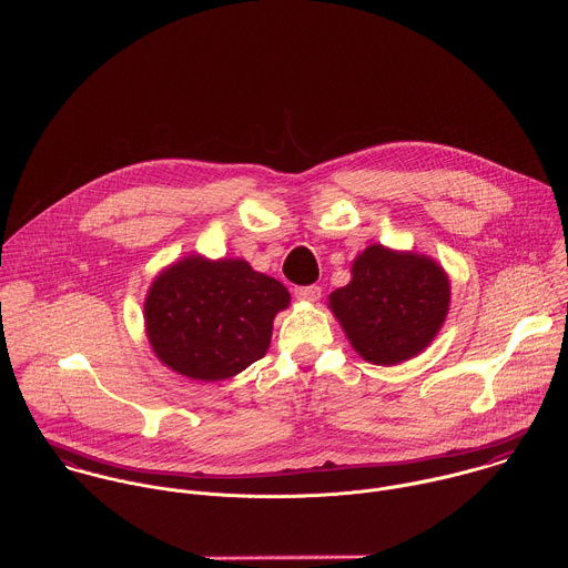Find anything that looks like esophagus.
Returning <instances> with one entry per match:
<instances>
[{"label":"esophagus","mask_w":568,"mask_h":568,"mask_svg":"<svg viewBox=\"0 0 568 568\" xmlns=\"http://www.w3.org/2000/svg\"><path fill=\"white\" fill-rule=\"evenodd\" d=\"M320 295H322V288L315 286V284H311V286H297V288H295V297L302 300V302H317Z\"/></svg>","instance_id":"34e87169"}]
</instances>
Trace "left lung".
Returning <instances> with one entry per match:
<instances>
[{"mask_svg":"<svg viewBox=\"0 0 568 568\" xmlns=\"http://www.w3.org/2000/svg\"><path fill=\"white\" fill-rule=\"evenodd\" d=\"M328 308L363 361L400 365L440 331L449 277L434 257L372 244L354 260L352 282L328 295Z\"/></svg>","mask_w":568,"mask_h":568,"instance_id":"1","label":"left lung"}]
</instances>
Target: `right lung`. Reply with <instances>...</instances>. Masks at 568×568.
<instances>
[{
    "label": "right lung",
    "mask_w": 568,
    "mask_h": 568,
    "mask_svg": "<svg viewBox=\"0 0 568 568\" xmlns=\"http://www.w3.org/2000/svg\"><path fill=\"white\" fill-rule=\"evenodd\" d=\"M288 304L286 286L246 260L192 253L165 266L148 288V343L179 376L229 381L266 356L273 320Z\"/></svg>",
    "instance_id": "right-lung-1"
}]
</instances>
